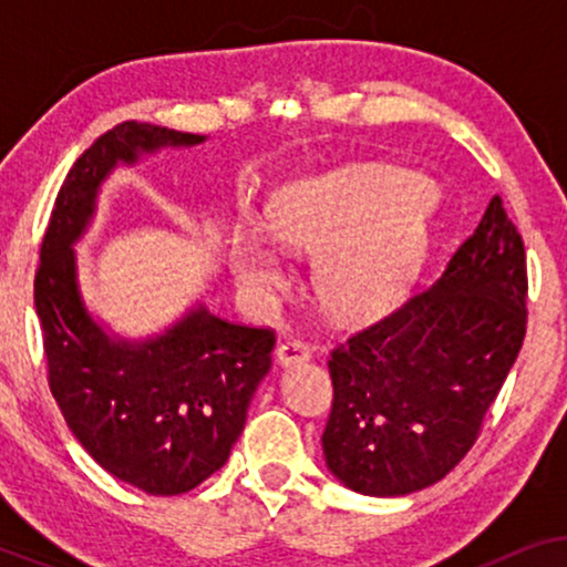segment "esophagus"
Returning <instances> with one entry per match:
<instances>
[{
	"mask_svg": "<svg viewBox=\"0 0 567 567\" xmlns=\"http://www.w3.org/2000/svg\"><path fill=\"white\" fill-rule=\"evenodd\" d=\"M309 359V348L301 343V340H286V343L278 346L276 351V361L281 367H293V363H301Z\"/></svg>",
	"mask_w": 567,
	"mask_h": 567,
	"instance_id": "esophagus-1",
	"label": "esophagus"
}]
</instances>
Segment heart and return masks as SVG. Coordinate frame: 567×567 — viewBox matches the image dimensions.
<instances>
[{
    "label": "heart",
    "mask_w": 567,
    "mask_h": 567,
    "mask_svg": "<svg viewBox=\"0 0 567 567\" xmlns=\"http://www.w3.org/2000/svg\"><path fill=\"white\" fill-rule=\"evenodd\" d=\"M439 193L429 177L392 165H351L289 181L268 224L237 219L227 266L237 289L266 307L291 281L289 252H317L315 289L340 320H371L408 297L431 243Z\"/></svg>",
    "instance_id": "b5f03b06"
}]
</instances>
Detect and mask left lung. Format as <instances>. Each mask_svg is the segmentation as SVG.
I'll return each mask as SVG.
<instances>
[{
    "instance_id": "8db88e82",
    "label": "left lung",
    "mask_w": 567,
    "mask_h": 567,
    "mask_svg": "<svg viewBox=\"0 0 567 567\" xmlns=\"http://www.w3.org/2000/svg\"><path fill=\"white\" fill-rule=\"evenodd\" d=\"M524 336V243L495 196L431 289L332 351L328 470L377 498L439 483L475 444Z\"/></svg>"
}]
</instances>
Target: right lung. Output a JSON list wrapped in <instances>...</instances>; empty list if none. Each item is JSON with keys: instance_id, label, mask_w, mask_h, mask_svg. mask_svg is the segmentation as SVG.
<instances>
[{"instance_id": "right-lung-1", "label": "right lung", "mask_w": 567, "mask_h": 567, "mask_svg": "<svg viewBox=\"0 0 567 567\" xmlns=\"http://www.w3.org/2000/svg\"><path fill=\"white\" fill-rule=\"evenodd\" d=\"M204 142L136 121L100 136L61 185L35 274L49 386L66 425L100 467L150 495L188 493L229 460L276 338L204 305L154 336L121 338L84 305L74 245L115 167Z\"/></svg>"}]
</instances>
